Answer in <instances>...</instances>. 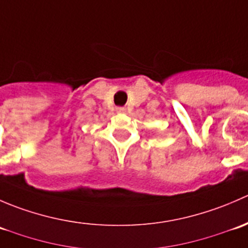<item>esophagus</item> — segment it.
<instances>
[{
	"label": "esophagus",
	"mask_w": 248,
	"mask_h": 248,
	"mask_svg": "<svg viewBox=\"0 0 248 248\" xmlns=\"http://www.w3.org/2000/svg\"><path fill=\"white\" fill-rule=\"evenodd\" d=\"M116 111L119 112V114H122V112H126V108H124V107H117Z\"/></svg>",
	"instance_id": "34e87169"
}]
</instances>
